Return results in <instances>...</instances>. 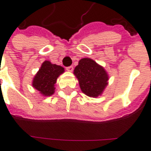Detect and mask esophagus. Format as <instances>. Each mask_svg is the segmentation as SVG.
<instances>
[{"label": "esophagus", "mask_w": 151, "mask_h": 151, "mask_svg": "<svg viewBox=\"0 0 151 151\" xmlns=\"http://www.w3.org/2000/svg\"><path fill=\"white\" fill-rule=\"evenodd\" d=\"M73 70H74V68H73V66H68V67H66V70H68V71H70V72H71V71H73Z\"/></svg>", "instance_id": "1"}]
</instances>
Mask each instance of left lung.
Wrapping results in <instances>:
<instances>
[{"label": "left lung", "instance_id": "obj_1", "mask_svg": "<svg viewBox=\"0 0 151 151\" xmlns=\"http://www.w3.org/2000/svg\"><path fill=\"white\" fill-rule=\"evenodd\" d=\"M74 74L83 93L89 96L101 95L107 85L108 76L106 70L91 59H81L75 68Z\"/></svg>", "mask_w": 151, "mask_h": 151}]
</instances>
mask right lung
Masks as SVG:
<instances>
[{"label":"right lung","instance_id":"add662e5","mask_svg":"<svg viewBox=\"0 0 151 151\" xmlns=\"http://www.w3.org/2000/svg\"><path fill=\"white\" fill-rule=\"evenodd\" d=\"M64 70L63 67L44 61L32 81V86L44 96H51L55 92L56 80Z\"/></svg>","mask_w":151,"mask_h":151}]
</instances>
